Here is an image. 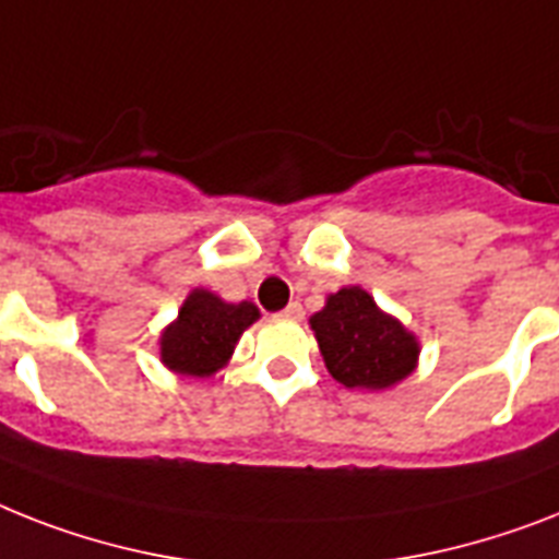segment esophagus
<instances>
[{"mask_svg":"<svg viewBox=\"0 0 559 559\" xmlns=\"http://www.w3.org/2000/svg\"><path fill=\"white\" fill-rule=\"evenodd\" d=\"M281 316H284V319H289V321H298V319H301V316H304V307H301V304H298V301H293V304H289V307H287V310L281 312Z\"/></svg>","mask_w":559,"mask_h":559,"instance_id":"obj_1","label":"esophagus"}]
</instances>
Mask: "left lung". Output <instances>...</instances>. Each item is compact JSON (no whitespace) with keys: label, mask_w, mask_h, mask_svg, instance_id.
Returning a JSON list of instances; mask_svg holds the SVG:
<instances>
[{"label":"left lung","mask_w":559,"mask_h":559,"mask_svg":"<svg viewBox=\"0 0 559 559\" xmlns=\"http://www.w3.org/2000/svg\"><path fill=\"white\" fill-rule=\"evenodd\" d=\"M310 326L324 367L344 388L390 390L419 365L416 333L358 284L326 295L324 307L310 316Z\"/></svg>","instance_id":"1"}]
</instances>
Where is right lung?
<instances>
[{
  "mask_svg": "<svg viewBox=\"0 0 559 559\" xmlns=\"http://www.w3.org/2000/svg\"><path fill=\"white\" fill-rule=\"evenodd\" d=\"M261 319L252 301H224L212 289H192L177 310V319L163 326L160 361L171 373L209 379L229 365L235 344L247 326Z\"/></svg>",
  "mask_w": 559,
  "mask_h": 559,
  "instance_id": "obj_1",
  "label": "right lung"
}]
</instances>
